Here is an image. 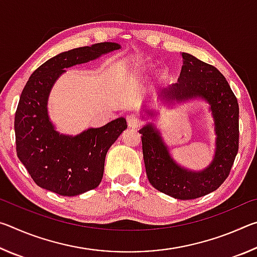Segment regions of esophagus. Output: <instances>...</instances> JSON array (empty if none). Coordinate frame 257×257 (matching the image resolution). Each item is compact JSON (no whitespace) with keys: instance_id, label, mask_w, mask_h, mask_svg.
<instances>
[{"instance_id":"esophagus-1","label":"esophagus","mask_w":257,"mask_h":257,"mask_svg":"<svg viewBox=\"0 0 257 257\" xmlns=\"http://www.w3.org/2000/svg\"><path fill=\"white\" fill-rule=\"evenodd\" d=\"M127 122L130 128H138L141 127L142 124V119L139 118V115L135 114V113H132V114L127 115Z\"/></svg>"}]
</instances>
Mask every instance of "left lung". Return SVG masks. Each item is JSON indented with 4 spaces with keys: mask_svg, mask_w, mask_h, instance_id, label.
I'll use <instances>...</instances> for the list:
<instances>
[{
    "mask_svg": "<svg viewBox=\"0 0 257 257\" xmlns=\"http://www.w3.org/2000/svg\"><path fill=\"white\" fill-rule=\"evenodd\" d=\"M184 66L179 79L162 94L184 99L203 97L211 104L215 120L216 152L206 170L191 172L176 164L151 124L139 130L146 175L151 185L178 199H195L216 190L227 179L239 147V106L224 76L215 67L188 53H182Z\"/></svg>",
    "mask_w": 257,
    "mask_h": 257,
    "instance_id": "left-lung-1",
    "label": "left lung"
}]
</instances>
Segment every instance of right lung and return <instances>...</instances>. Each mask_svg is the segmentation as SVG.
Wrapping results in <instances>:
<instances>
[{
  "label": "right lung",
  "mask_w": 257,
  "mask_h": 257,
  "mask_svg": "<svg viewBox=\"0 0 257 257\" xmlns=\"http://www.w3.org/2000/svg\"><path fill=\"white\" fill-rule=\"evenodd\" d=\"M120 49L116 43H98L63 52L47 60L26 82L15 115L16 150L30 177L42 188L62 196L92 190L103 178L105 155L127 128L123 118L76 137L63 136L49 120L46 104L54 81L64 68L88 62Z\"/></svg>",
  "instance_id": "obj_1"
}]
</instances>
